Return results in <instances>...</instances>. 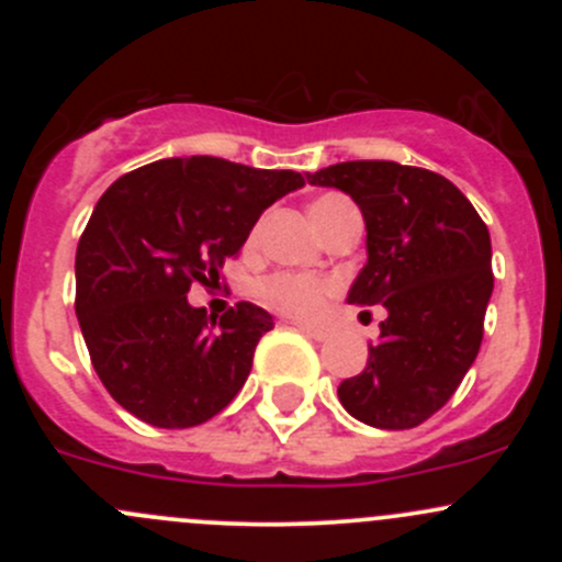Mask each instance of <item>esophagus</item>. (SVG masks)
<instances>
[{
	"label": "esophagus",
	"instance_id": "1",
	"mask_svg": "<svg viewBox=\"0 0 562 562\" xmlns=\"http://www.w3.org/2000/svg\"><path fill=\"white\" fill-rule=\"evenodd\" d=\"M293 326L299 328V331H304L307 334V337H313V339H328L331 337V328H326V326H315V323H293Z\"/></svg>",
	"mask_w": 562,
	"mask_h": 562
}]
</instances>
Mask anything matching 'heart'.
I'll return each mask as SVG.
<instances>
[{"mask_svg":"<svg viewBox=\"0 0 562 562\" xmlns=\"http://www.w3.org/2000/svg\"><path fill=\"white\" fill-rule=\"evenodd\" d=\"M342 201H348V198L337 195V192H326V195L317 198L313 203V220L317 228H321L323 217ZM258 293L266 307L277 310V313L307 317L331 296V282L315 274H302V271H277L260 282Z\"/></svg>","mask_w":562,"mask_h":562,"instance_id":"1","label":"heart"}]
</instances>
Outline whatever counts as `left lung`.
Segmentation results:
<instances>
[{
    "label": "left lung",
    "mask_w": 562,
    "mask_h": 562,
    "mask_svg": "<svg viewBox=\"0 0 562 562\" xmlns=\"http://www.w3.org/2000/svg\"><path fill=\"white\" fill-rule=\"evenodd\" d=\"M359 203L367 263L348 304H383L381 339L359 375L339 383L345 411L378 429H411L451 400L484 337L492 241L473 203L446 176L391 160L307 173Z\"/></svg>",
    "instance_id": "1"
}]
</instances>
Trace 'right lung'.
Here are the masks:
<instances>
[{"instance_id": "1", "label": "right lung", "mask_w": 562, "mask_h": 562, "mask_svg": "<svg viewBox=\"0 0 562 562\" xmlns=\"http://www.w3.org/2000/svg\"><path fill=\"white\" fill-rule=\"evenodd\" d=\"M299 187L296 171L195 155L135 168L103 192L76 249V315L94 372L124 411L187 429L239 394L274 321L249 302L217 321L187 293L220 280L263 209Z\"/></svg>"}]
</instances>
